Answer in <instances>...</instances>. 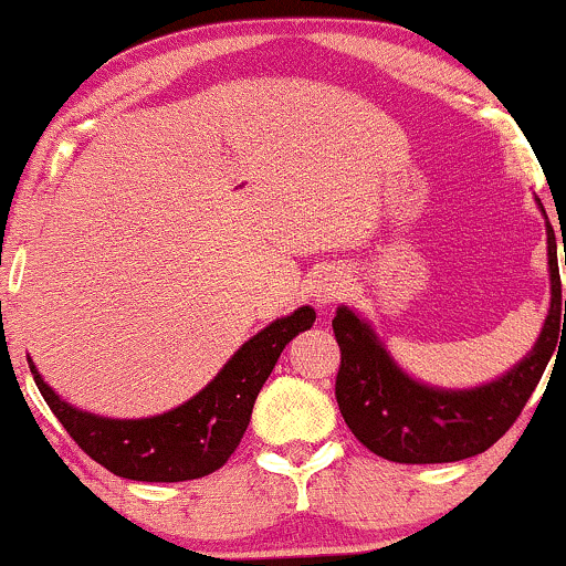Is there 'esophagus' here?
<instances>
[{"mask_svg": "<svg viewBox=\"0 0 566 566\" xmlns=\"http://www.w3.org/2000/svg\"><path fill=\"white\" fill-rule=\"evenodd\" d=\"M345 287H348V282L343 274H324L313 292H316L318 303H335L337 297L345 295Z\"/></svg>", "mask_w": 566, "mask_h": 566, "instance_id": "obj_1", "label": "esophagus"}]
</instances>
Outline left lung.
<instances>
[{
	"instance_id": "obj_1",
	"label": "left lung",
	"mask_w": 566,
	"mask_h": 566,
	"mask_svg": "<svg viewBox=\"0 0 566 566\" xmlns=\"http://www.w3.org/2000/svg\"><path fill=\"white\" fill-rule=\"evenodd\" d=\"M566 263V244H564ZM551 311L530 356L495 382L474 390H434L411 379L387 356L350 308H339L332 329L339 345L335 398L350 432L398 464H448L485 453L520 419L566 332V301L562 322V276L556 237L548 223Z\"/></svg>"
}]
</instances>
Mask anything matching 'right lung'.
Returning <instances> with one entry per match:
<instances>
[{"mask_svg": "<svg viewBox=\"0 0 566 566\" xmlns=\"http://www.w3.org/2000/svg\"><path fill=\"white\" fill-rule=\"evenodd\" d=\"M316 311L303 305L258 332L218 377L192 400L149 419H105L60 400L29 360L33 382L76 446L113 474L139 482H184L206 478L229 461L250 424L261 392L284 345L311 329Z\"/></svg>", "mask_w": 566, "mask_h": 566, "instance_id": "1", "label": "right lung"}]
</instances>
